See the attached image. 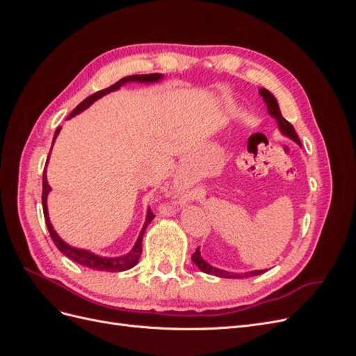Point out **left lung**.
Instances as JSON below:
<instances>
[{"label":"left lung","mask_w":356,"mask_h":356,"mask_svg":"<svg viewBox=\"0 0 356 356\" xmlns=\"http://www.w3.org/2000/svg\"><path fill=\"white\" fill-rule=\"evenodd\" d=\"M258 92H260V95L263 96V99H264V102H266V105H267L268 113H270L272 117L276 118L277 126H279V129H281V132H282L285 136L293 139V141H296L297 144H300V138H298V135L296 134L294 126L291 124V123L286 120V118L282 117L281 110H279V105H277V102H276V99H275V96H273L270 92H268V90H266V89H260ZM191 260H193V263H195V264L200 268L202 272L209 273V275H215V276H220V277L242 279V277H250V276H257V275L264 273L263 270H254V272H248V273H232V272L220 270V268L212 267V266H209L207 261H203V258L200 257V252H199V248L196 250V252L191 255Z\"/></svg>","instance_id":"left-lung-1"}]
</instances>
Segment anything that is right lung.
<instances>
[{
	"mask_svg": "<svg viewBox=\"0 0 356 356\" xmlns=\"http://www.w3.org/2000/svg\"><path fill=\"white\" fill-rule=\"evenodd\" d=\"M161 79V74H145V75H129V77H124L122 80H118L115 84L110 86V88L106 89H102L99 92H96L93 95H90L89 98H86L83 102H80L77 106H75V110L70 114L68 118L74 117L75 114H79L81 111H84L88 106H90L96 99H99L101 96L110 93V92H114L117 89H120L122 86L127 81H139V83H153V81H157ZM59 131L60 127L56 129L55 132V136H53V143H55L56 136L59 135ZM51 152V149H50ZM49 161V160H47ZM50 191V186L47 182V177H46V168H44V172H42V195H41V200H42V212H44V220H46V224H47V229H49V233H50V238L51 241L55 242L58 250L65 254L68 258H71L72 261L79 263L81 266H86V267H90V268H95V270H104V272H123V270H129V268H132L138 260L139 257H141L143 254V236L145 233V229L147 225L152 222V220L154 218V213L152 209H148L147 212V220H145V224L144 227L141 230V234H139V238L134 246V250L126 254V255H122V257H117V258H106V257H99V255H95L89 251H84V250H77V248H72L70 245H67L65 242H63L59 236L56 234V232L53 230L51 224H50V220H49V213H47V195Z\"/></svg>",
	"mask_w": 356,
	"mask_h": 356,
	"instance_id": "1",
	"label": "right lung"
}]
</instances>
